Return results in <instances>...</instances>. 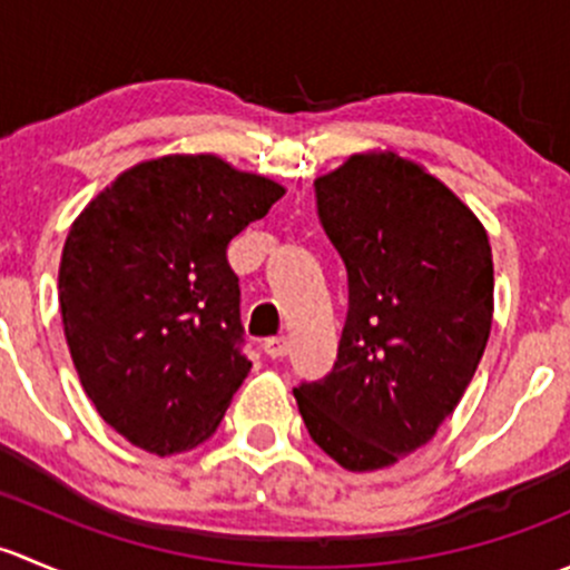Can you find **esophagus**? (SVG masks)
<instances>
[{"label": "esophagus", "instance_id": "34e87169", "mask_svg": "<svg viewBox=\"0 0 570 570\" xmlns=\"http://www.w3.org/2000/svg\"><path fill=\"white\" fill-rule=\"evenodd\" d=\"M264 353H267L269 358H284V355L289 353V338H286V336H269L267 342H264Z\"/></svg>", "mask_w": 570, "mask_h": 570}]
</instances>
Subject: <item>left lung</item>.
<instances>
[{"instance_id": "1", "label": "left lung", "mask_w": 570, "mask_h": 570, "mask_svg": "<svg viewBox=\"0 0 570 570\" xmlns=\"http://www.w3.org/2000/svg\"><path fill=\"white\" fill-rule=\"evenodd\" d=\"M320 226L347 267L333 370L295 389L308 435L350 471L392 465L455 411L485 353V228L439 178L396 154H355L314 181Z\"/></svg>"}]
</instances>
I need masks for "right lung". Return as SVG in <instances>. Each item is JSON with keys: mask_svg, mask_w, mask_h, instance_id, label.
Wrapping results in <instances>:
<instances>
[{"mask_svg": "<svg viewBox=\"0 0 570 570\" xmlns=\"http://www.w3.org/2000/svg\"><path fill=\"white\" fill-rule=\"evenodd\" d=\"M281 195L209 154L163 157L115 178L68 232V350L101 419L140 450L198 446L248 377L228 243Z\"/></svg>", "mask_w": 570, "mask_h": 570, "instance_id": "1", "label": "right lung"}]
</instances>
